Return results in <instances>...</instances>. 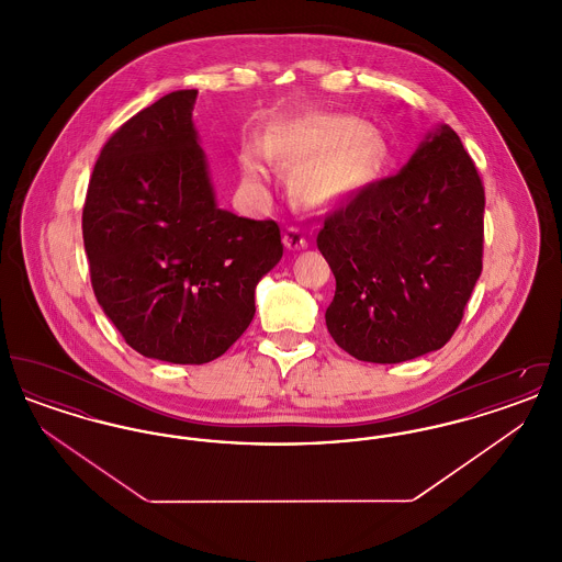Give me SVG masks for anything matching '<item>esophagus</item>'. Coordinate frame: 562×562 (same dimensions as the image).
<instances>
[{
    "instance_id": "1",
    "label": "esophagus",
    "mask_w": 562,
    "mask_h": 562,
    "mask_svg": "<svg viewBox=\"0 0 562 562\" xmlns=\"http://www.w3.org/2000/svg\"><path fill=\"white\" fill-rule=\"evenodd\" d=\"M282 240H284V246H286L289 250H303V248H307L305 232H303V229H299V227H294V225L284 229Z\"/></svg>"
}]
</instances>
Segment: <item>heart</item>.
<instances>
[{
  "label": "heart",
  "instance_id": "1",
  "mask_svg": "<svg viewBox=\"0 0 562 562\" xmlns=\"http://www.w3.org/2000/svg\"><path fill=\"white\" fill-rule=\"evenodd\" d=\"M269 156L303 164L293 177L299 193L314 200H344L371 183L383 161L381 138L364 122L348 115H307L269 138ZM244 179L261 186L268 164L261 154L246 151Z\"/></svg>",
  "mask_w": 562,
  "mask_h": 562
}]
</instances>
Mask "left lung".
I'll list each match as a JSON object with an SVG mask.
<instances>
[{"label": "left lung", "instance_id": "left-lung-1", "mask_svg": "<svg viewBox=\"0 0 562 562\" xmlns=\"http://www.w3.org/2000/svg\"><path fill=\"white\" fill-rule=\"evenodd\" d=\"M482 218L481 175L447 124L398 175L351 193L316 240L337 280L324 314L335 344L376 364L442 348L481 278Z\"/></svg>", "mask_w": 562, "mask_h": 562}]
</instances>
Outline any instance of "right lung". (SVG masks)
<instances>
[{
	"mask_svg": "<svg viewBox=\"0 0 562 562\" xmlns=\"http://www.w3.org/2000/svg\"><path fill=\"white\" fill-rule=\"evenodd\" d=\"M177 90L111 134L81 213L99 305L145 358L204 364L255 316V289L282 259L276 221L216 206L191 111Z\"/></svg>",
	"mask_w": 562,
	"mask_h": 562,
	"instance_id": "right-lung-1",
	"label": "right lung"
}]
</instances>
